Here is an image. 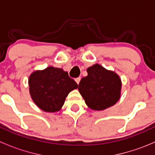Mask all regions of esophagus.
<instances>
[{
	"mask_svg": "<svg viewBox=\"0 0 155 155\" xmlns=\"http://www.w3.org/2000/svg\"><path fill=\"white\" fill-rule=\"evenodd\" d=\"M80 80H81V78L80 77H78V78H76V79H75V81H76V82L78 84V85H79V82H80Z\"/></svg>",
	"mask_w": 155,
	"mask_h": 155,
	"instance_id": "obj_1",
	"label": "esophagus"
}]
</instances>
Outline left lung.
<instances>
[{"label": "left lung", "instance_id": "left-lung-1", "mask_svg": "<svg viewBox=\"0 0 155 155\" xmlns=\"http://www.w3.org/2000/svg\"><path fill=\"white\" fill-rule=\"evenodd\" d=\"M87 76L82 78L79 91L86 105L101 111L115 105L121 97V78L115 72L95 64L87 69Z\"/></svg>", "mask_w": 155, "mask_h": 155}]
</instances>
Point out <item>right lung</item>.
Here are the masks:
<instances>
[{
	"label": "right lung",
	"instance_id": "1",
	"mask_svg": "<svg viewBox=\"0 0 155 155\" xmlns=\"http://www.w3.org/2000/svg\"><path fill=\"white\" fill-rule=\"evenodd\" d=\"M28 85L32 101L46 112L61 110L68 94L78 87L68 72L51 66L33 72L29 76Z\"/></svg>",
	"mask_w": 155,
	"mask_h": 155
}]
</instances>
